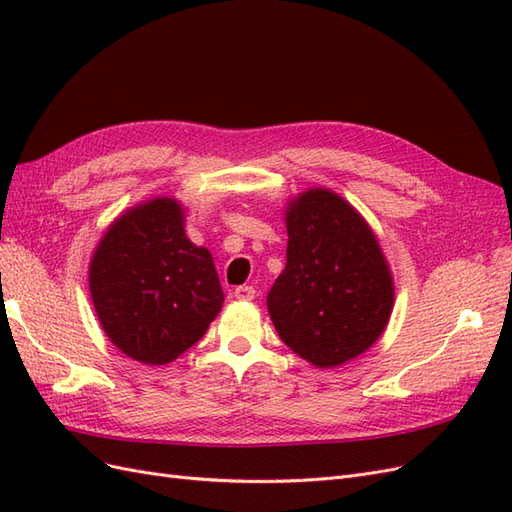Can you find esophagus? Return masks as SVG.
<instances>
[{
  "instance_id": "obj_1",
  "label": "esophagus",
  "mask_w": 512,
  "mask_h": 512,
  "mask_svg": "<svg viewBox=\"0 0 512 512\" xmlns=\"http://www.w3.org/2000/svg\"><path fill=\"white\" fill-rule=\"evenodd\" d=\"M232 294H235V299H239V301H252L256 297V290H254V286H239Z\"/></svg>"
}]
</instances>
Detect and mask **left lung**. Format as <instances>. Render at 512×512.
Returning <instances> with one entry per match:
<instances>
[{"label":"left lung","mask_w":512,"mask_h":512,"mask_svg":"<svg viewBox=\"0 0 512 512\" xmlns=\"http://www.w3.org/2000/svg\"><path fill=\"white\" fill-rule=\"evenodd\" d=\"M286 267L267 307L282 342L316 367L374 346L393 309V277L361 213L331 190H307L286 209Z\"/></svg>","instance_id":"obj_1"}]
</instances>
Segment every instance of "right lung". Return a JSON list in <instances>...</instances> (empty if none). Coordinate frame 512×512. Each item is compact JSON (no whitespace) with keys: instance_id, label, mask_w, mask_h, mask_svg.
Segmentation results:
<instances>
[{"instance_id":"right-lung-1","label":"right lung","mask_w":512,"mask_h":512,"mask_svg":"<svg viewBox=\"0 0 512 512\" xmlns=\"http://www.w3.org/2000/svg\"><path fill=\"white\" fill-rule=\"evenodd\" d=\"M89 292L108 339L145 365L192 348L224 303L213 258L185 237L175 198L119 215L91 258Z\"/></svg>"}]
</instances>
